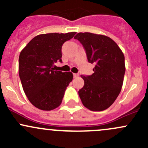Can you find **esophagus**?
Listing matches in <instances>:
<instances>
[{
    "mask_svg": "<svg viewBox=\"0 0 148 148\" xmlns=\"http://www.w3.org/2000/svg\"><path fill=\"white\" fill-rule=\"evenodd\" d=\"M73 76H74V78H77V77H79L78 74H73Z\"/></svg>",
    "mask_w": 148,
    "mask_h": 148,
    "instance_id": "1",
    "label": "esophagus"
}]
</instances>
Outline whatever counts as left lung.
<instances>
[{"label": "left lung", "instance_id": "left-lung-1", "mask_svg": "<svg viewBox=\"0 0 148 148\" xmlns=\"http://www.w3.org/2000/svg\"><path fill=\"white\" fill-rule=\"evenodd\" d=\"M86 52L89 63L95 64L92 75H82L84 85L79 95L85 107L102 111L118 97L125 73V56L118 45L109 37L92 33H79L74 36Z\"/></svg>", "mask_w": 148, "mask_h": 148}]
</instances>
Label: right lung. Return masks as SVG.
I'll return each instance as SVG.
<instances>
[{
	"mask_svg": "<svg viewBox=\"0 0 148 148\" xmlns=\"http://www.w3.org/2000/svg\"><path fill=\"white\" fill-rule=\"evenodd\" d=\"M76 32L41 34L21 51L18 59L19 77L30 102L42 110H52L62 102L72 73L54 71V63L62 62V47Z\"/></svg>",
	"mask_w": 148,
	"mask_h": 148,
	"instance_id": "add662e5",
	"label": "right lung"
}]
</instances>
